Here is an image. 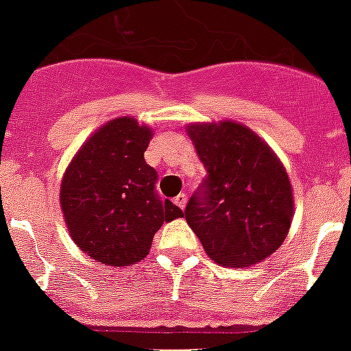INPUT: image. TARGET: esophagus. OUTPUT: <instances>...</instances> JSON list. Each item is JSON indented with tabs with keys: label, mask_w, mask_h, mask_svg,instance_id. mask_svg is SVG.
I'll list each match as a JSON object with an SVG mask.
<instances>
[{
	"label": "esophagus",
	"mask_w": 351,
	"mask_h": 351,
	"mask_svg": "<svg viewBox=\"0 0 351 351\" xmlns=\"http://www.w3.org/2000/svg\"><path fill=\"white\" fill-rule=\"evenodd\" d=\"M186 201H188L186 193H180V195L175 197V204L178 206V208H184V206H186Z\"/></svg>",
	"instance_id": "1"
}]
</instances>
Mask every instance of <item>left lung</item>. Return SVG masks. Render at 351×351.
Instances as JSON below:
<instances>
[{"label":"left lung","instance_id":"1","mask_svg":"<svg viewBox=\"0 0 351 351\" xmlns=\"http://www.w3.org/2000/svg\"><path fill=\"white\" fill-rule=\"evenodd\" d=\"M186 132L208 173L184 210L206 255L227 268L268 258L294 217L279 158L253 130L232 121L189 124Z\"/></svg>","mask_w":351,"mask_h":351}]
</instances>
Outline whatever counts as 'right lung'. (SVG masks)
Segmentation results:
<instances>
[{
	"label": "right lung",
	"instance_id": "add662e5",
	"mask_svg": "<svg viewBox=\"0 0 351 351\" xmlns=\"http://www.w3.org/2000/svg\"><path fill=\"white\" fill-rule=\"evenodd\" d=\"M152 130L119 117L83 143L64 171L59 201L70 238L108 266H130L149 255L163 223L184 212L156 191L158 173L145 162Z\"/></svg>",
	"mask_w": 351,
	"mask_h": 351
}]
</instances>
